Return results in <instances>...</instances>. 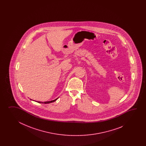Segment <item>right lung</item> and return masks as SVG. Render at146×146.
I'll return each instance as SVG.
<instances>
[{
    "label": "right lung",
    "instance_id": "add662e5",
    "mask_svg": "<svg viewBox=\"0 0 146 146\" xmlns=\"http://www.w3.org/2000/svg\"><path fill=\"white\" fill-rule=\"evenodd\" d=\"M58 98H57L55 100H53V101H48V102H37L38 103H44V104H47V103H52L54 102H55V101H56V100Z\"/></svg>",
    "mask_w": 146,
    "mask_h": 146
}]
</instances>
